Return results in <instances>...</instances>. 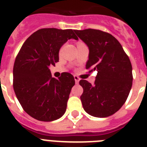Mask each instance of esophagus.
Instances as JSON below:
<instances>
[{
	"label": "esophagus",
	"mask_w": 147,
	"mask_h": 147,
	"mask_svg": "<svg viewBox=\"0 0 147 147\" xmlns=\"http://www.w3.org/2000/svg\"><path fill=\"white\" fill-rule=\"evenodd\" d=\"M74 78H75V81H76V84H78V82H79V78H78V76H74Z\"/></svg>",
	"instance_id": "obj_1"
}]
</instances>
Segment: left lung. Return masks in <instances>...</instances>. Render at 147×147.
Here are the masks:
<instances>
[{"instance_id":"obj_1","label":"left lung","mask_w":147,"mask_h":147,"mask_svg":"<svg viewBox=\"0 0 147 147\" xmlns=\"http://www.w3.org/2000/svg\"><path fill=\"white\" fill-rule=\"evenodd\" d=\"M89 49L86 69L97 71L93 85L81 80L83 108L96 117L116 113L125 103L132 87V65L116 38L99 30H74Z\"/></svg>"}]
</instances>
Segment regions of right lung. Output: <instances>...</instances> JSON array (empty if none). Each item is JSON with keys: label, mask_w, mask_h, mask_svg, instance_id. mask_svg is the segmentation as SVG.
<instances>
[{"label": "right lung", "mask_w": 147, "mask_h": 147, "mask_svg": "<svg viewBox=\"0 0 147 147\" xmlns=\"http://www.w3.org/2000/svg\"><path fill=\"white\" fill-rule=\"evenodd\" d=\"M70 39L78 40L72 30L41 29L27 38L15 59L16 96L24 111L38 121H55L66 111L74 77L63 72L58 79L53 78L49 66L59 62L60 48Z\"/></svg>", "instance_id": "1"}]
</instances>
